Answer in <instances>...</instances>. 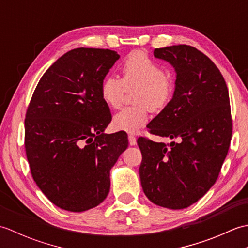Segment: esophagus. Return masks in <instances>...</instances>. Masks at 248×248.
<instances>
[{
  "label": "esophagus",
  "mask_w": 248,
  "mask_h": 248,
  "mask_svg": "<svg viewBox=\"0 0 248 248\" xmlns=\"http://www.w3.org/2000/svg\"><path fill=\"white\" fill-rule=\"evenodd\" d=\"M129 144L131 145V146H134V145H136V138L134 135H129Z\"/></svg>",
  "instance_id": "esophagus-1"
}]
</instances>
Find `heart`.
I'll return each instance as SVG.
<instances>
[{"mask_svg": "<svg viewBox=\"0 0 248 248\" xmlns=\"http://www.w3.org/2000/svg\"><path fill=\"white\" fill-rule=\"evenodd\" d=\"M123 80L115 76L104 78L100 88L101 98L109 108H117L123 103L127 89L136 88L134 107L124 108L113 117V125L118 130L136 133L148 123L149 108L161 110L170 101L173 82L165 76L164 68L141 51H134L124 61Z\"/></svg>", "mask_w": 248, "mask_h": 248, "instance_id": "1", "label": "heart"}]
</instances>
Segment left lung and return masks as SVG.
I'll use <instances>...</instances> for the list:
<instances>
[{"mask_svg": "<svg viewBox=\"0 0 248 248\" xmlns=\"http://www.w3.org/2000/svg\"><path fill=\"white\" fill-rule=\"evenodd\" d=\"M154 54L175 68L176 82L171 100L147 128L179 141L167 148L138 140L140 183L151 202L180 210L202 198L218 177L232 135L229 93L218 68L194 46H165Z\"/></svg>", "mask_w": 248, "mask_h": 248, "instance_id": "obj_1", "label": "left lung"}]
</instances>
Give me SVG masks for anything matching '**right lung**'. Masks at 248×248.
I'll return each mask as SVG.
<instances>
[{
    "label": "right lung",
    "instance_id": "obj_1",
    "mask_svg": "<svg viewBox=\"0 0 248 248\" xmlns=\"http://www.w3.org/2000/svg\"><path fill=\"white\" fill-rule=\"evenodd\" d=\"M117 52H67L37 84L25 116V151L37 186L57 207L83 212L109 192V170L127 149L124 131L105 134L112 120L100 88Z\"/></svg>",
    "mask_w": 248,
    "mask_h": 248
}]
</instances>
